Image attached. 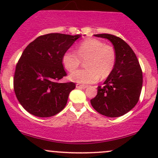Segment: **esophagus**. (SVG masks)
<instances>
[{"label": "esophagus", "mask_w": 158, "mask_h": 158, "mask_svg": "<svg viewBox=\"0 0 158 158\" xmlns=\"http://www.w3.org/2000/svg\"><path fill=\"white\" fill-rule=\"evenodd\" d=\"M76 88L77 89H85V88H87V85H80V84H76Z\"/></svg>", "instance_id": "34e87169"}]
</instances>
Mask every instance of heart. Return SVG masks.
<instances>
[{
	"mask_svg": "<svg viewBox=\"0 0 158 158\" xmlns=\"http://www.w3.org/2000/svg\"><path fill=\"white\" fill-rule=\"evenodd\" d=\"M85 69L72 73L69 79L81 84H91L97 82L100 76L106 79L114 69L116 54L111 46L106 45L98 39H86L78 45L76 52L68 49L62 58L63 66L69 73L79 68L82 60H85Z\"/></svg>",
	"mask_w": 158,
	"mask_h": 158,
	"instance_id": "obj_1",
	"label": "heart"
}]
</instances>
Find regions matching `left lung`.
Returning a JSON list of instances; mask_svg holds the SVG:
<instances>
[{
  "label": "left lung",
  "mask_w": 158,
  "mask_h": 158,
  "mask_svg": "<svg viewBox=\"0 0 158 158\" xmlns=\"http://www.w3.org/2000/svg\"><path fill=\"white\" fill-rule=\"evenodd\" d=\"M112 43L116 54L114 69L98 86L96 96L90 100L94 109L110 118L122 116L136 106L143 83L142 70L130 46L118 36L109 33L95 34Z\"/></svg>",
  "instance_id": "1"
}]
</instances>
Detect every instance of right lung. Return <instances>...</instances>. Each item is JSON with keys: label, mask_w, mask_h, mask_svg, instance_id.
<instances>
[{"label": "right lung", "mask_w": 158, "mask_h": 158, "mask_svg": "<svg viewBox=\"0 0 158 158\" xmlns=\"http://www.w3.org/2000/svg\"><path fill=\"white\" fill-rule=\"evenodd\" d=\"M79 35L48 33L25 48L17 63L14 89L26 111L41 118L58 114L67 103L74 82H60L67 76L62 58Z\"/></svg>", "instance_id": "add662e5"}]
</instances>
